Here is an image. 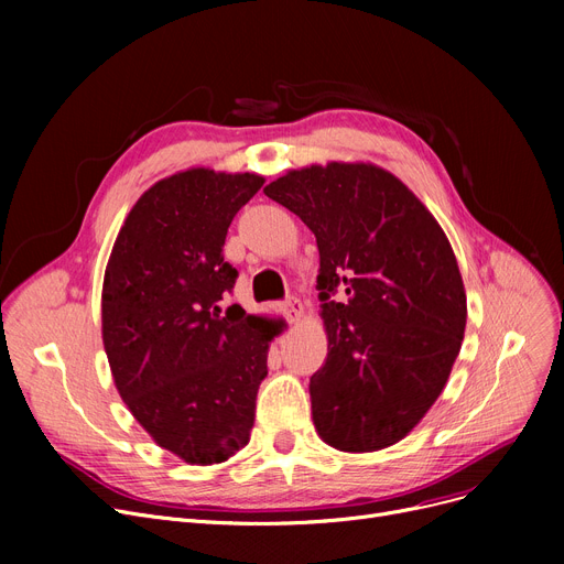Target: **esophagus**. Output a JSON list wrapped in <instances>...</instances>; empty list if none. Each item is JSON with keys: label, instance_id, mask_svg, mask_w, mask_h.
<instances>
[{"label": "esophagus", "instance_id": "1", "mask_svg": "<svg viewBox=\"0 0 564 564\" xmlns=\"http://www.w3.org/2000/svg\"><path fill=\"white\" fill-rule=\"evenodd\" d=\"M283 313H285L288 322H290V324H294V322H300V319H302V315H304V306H302V302H300L297 297H290V300H285V302H283Z\"/></svg>", "mask_w": 564, "mask_h": 564}]
</instances>
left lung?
<instances>
[{"mask_svg": "<svg viewBox=\"0 0 564 564\" xmlns=\"http://www.w3.org/2000/svg\"><path fill=\"white\" fill-rule=\"evenodd\" d=\"M297 215L319 251L327 361L311 377L317 436L375 453L416 427L451 377L466 329V290L434 215L372 162L292 169L262 189ZM343 286L348 302L329 303Z\"/></svg>", "mask_w": 564, "mask_h": 564, "instance_id": "left-lung-1", "label": "left lung"}]
</instances>
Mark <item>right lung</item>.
Instances as JSON below:
<instances>
[{"label": "right lung", "mask_w": 564, "mask_h": 564, "mask_svg": "<svg viewBox=\"0 0 564 564\" xmlns=\"http://www.w3.org/2000/svg\"><path fill=\"white\" fill-rule=\"evenodd\" d=\"M258 173L192 166L162 177L132 205L102 281V345L137 423L192 466L245 448L270 343L285 319L219 302L237 270L226 232L262 187Z\"/></svg>", "instance_id": "obj_1"}]
</instances>
